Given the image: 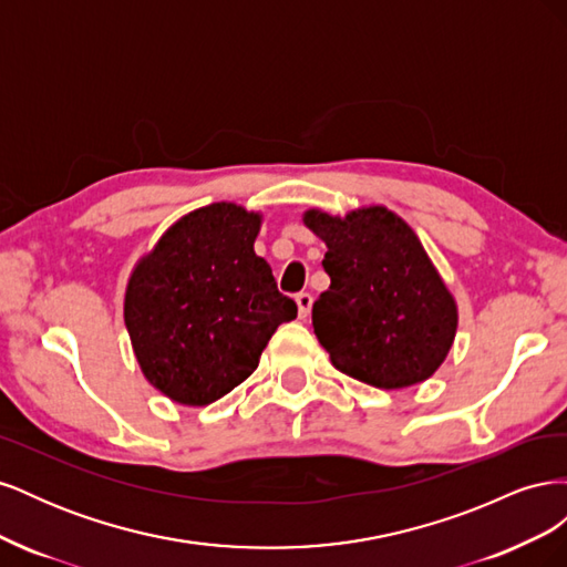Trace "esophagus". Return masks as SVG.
<instances>
[{
    "label": "esophagus",
    "instance_id": "esophagus-1",
    "mask_svg": "<svg viewBox=\"0 0 567 567\" xmlns=\"http://www.w3.org/2000/svg\"><path fill=\"white\" fill-rule=\"evenodd\" d=\"M296 305H298V315H300V319H307L310 317V312H312V296L310 293H298L296 296Z\"/></svg>",
    "mask_w": 567,
    "mask_h": 567
}]
</instances>
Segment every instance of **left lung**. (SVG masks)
<instances>
[{
    "mask_svg": "<svg viewBox=\"0 0 567 567\" xmlns=\"http://www.w3.org/2000/svg\"><path fill=\"white\" fill-rule=\"evenodd\" d=\"M302 221L326 244L331 286L312 326L331 364L381 390L431 379L454 346L458 310L414 229L385 205L342 217L310 208Z\"/></svg>",
    "mask_w": 567,
    "mask_h": 567,
    "instance_id": "1",
    "label": "left lung"
}]
</instances>
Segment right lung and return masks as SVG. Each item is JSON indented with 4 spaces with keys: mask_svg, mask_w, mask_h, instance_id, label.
<instances>
[{
    "mask_svg": "<svg viewBox=\"0 0 567 567\" xmlns=\"http://www.w3.org/2000/svg\"><path fill=\"white\" fill-rule=\"evenodd\" d=\"M262 213L210 203L169 227L134 265L125 326L144 379L184 406L241 385L298 305L255 255Z\"/></svg>",
    "mask_w": 567,
    "mask_h": 567,
    "instance_id": "add662e5",
    "label": "right lung"
}]
</instances>
